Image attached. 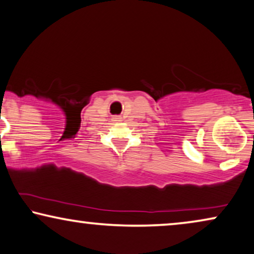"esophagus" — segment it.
Wrapping results in <instances>:
<instances>
[{"label": "esophagus", "instance_id": "esophagus-1", "mask_svg": "<svg viewBox=\"0 0 254 254\" xmlns=\"http://www.w3.org/2000/svg\"><path fill=\"white\" fill-rule=\"evenodd\" d=\"M112 120H113V123H119V121H121V118L120 117H113Z\"/></svg>", "mask_w": 254, "mask_h": 254}]
</instances>
